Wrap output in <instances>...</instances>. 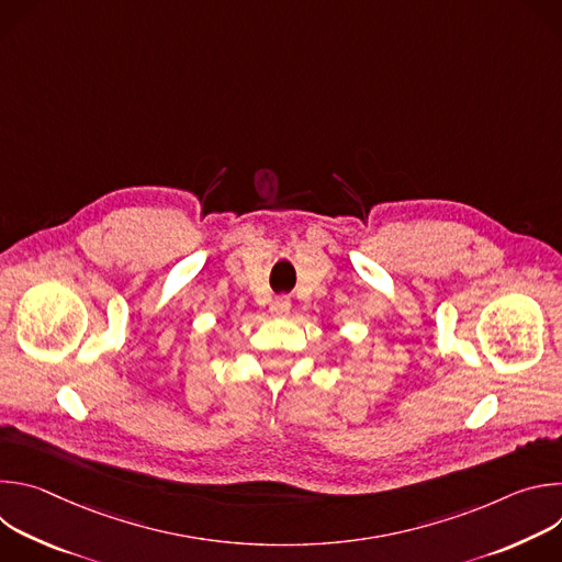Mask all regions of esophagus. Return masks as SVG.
<instances>
[{
	"instance_id": "obj_1",
	"label": "esophagus",
	"mask_w": 562,
	"mask_h": 562,
	"mask_svg": "<svg viewBox=\"0 0 562 562\" xmlns=\"http://www.w3.org/2000/svg\"><path fill=\"white\" fill-rule=\"evenodd\" d=\"M269 311H271V315H276V317H284V315H289V311H291V300H289L286 295H280V297H276V300L271 302Z\"/></svg>"
}]
</instances>
